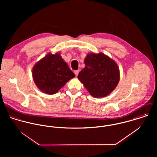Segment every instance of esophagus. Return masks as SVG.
Instances as JSON below:
<instances>
[{
	"instance_id": "esophagus-1",
	"label": "esophagus",
	"mask_w": 157,
	"mask_h": 157,
	"mask_svg": "<svg viewBox=\"0 0 157 157\" xmlns=\"http://www.w3.org/2000/svg\"><path fill=\"white\" fill-rule=\"evenodd\" d=\"M79 70H75V71H74V74H75V75H76V76H77L78 75V73H79Z\"/></svg>"
}]
</instances>
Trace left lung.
<instances>
[{"label": "left lung", "instance_id": "left-lung-1", "mask_svg": "<svg viewBox=\"0 0 157 157\" xmlns=\"http://www.w3.org/2000/svg\"><path fill=\"white\" fill-rule=\"evenodd\" d=\"M85 67L78 78L90 94L95 98L110 94L120 80L119 69L116 63L103 53L89 54L85 59Z\"/></svg>", "mask_w": 157, "mask_h": 157}]
</instances>
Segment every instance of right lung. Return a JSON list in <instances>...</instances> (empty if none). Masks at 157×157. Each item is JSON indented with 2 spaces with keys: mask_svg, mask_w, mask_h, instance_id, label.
Instances as JSON below:
<instances>
[{
  "mask_svg": "<svg viewBox=\"0 0 157 157\" xmlns=\"http://www.w3.org/2000/svg\"><path fill=\"white\" fill-rule=\"evenodd\" d=\"M75 77L74 73L60 56L48 54L33 67V80L42 92L54 94Z\"/></svg>",
  "mask_w": 157,
  "mask_h": 157,
  "instance_id": "add662e5",
  "label": "right lung"
}]
</instances>
